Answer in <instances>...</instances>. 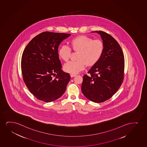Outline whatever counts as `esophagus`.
<instances>
[{"label":"esophagus","mask_w":147,"mask_h":147,"mask_svg":"<svg viewBox=\"0 0 147 147\" xmlns=\"http://www.w3.org/2000/svg\"><path fill=\"white\" fill-rule=\"evenodd\" d=\"M70 76L71 77H75L76 76V74H71Z\"/></svg>","instance_id":"esophagus-1"}]
</instances>
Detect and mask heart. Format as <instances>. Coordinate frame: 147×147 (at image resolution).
<instances>
[{"instance_id": "1", "label": "heart", "mask_w": 147, "mask_h": 147, "mask_svg": "<svg viewBox=\"0 0 147 147\" xmlns=\"http://www.w3.org/2000/svg\"><path fill=\"white\" fill-rule=\"evenodd\" d=\"M70 43L72 49L74 51L78 52L77 57L78 60L66 63L64 69L66 72L73 74L83 70L86 64L88 66L95 65L99 61L104 51V45L101 40H93L86 35H80L73 38ZM71 52L70 47L64 44L59 48L58 55L63 60L67 61Z\"/></svg>"}]
</instances>
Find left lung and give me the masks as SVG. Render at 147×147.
<instances>
[{"mask_svg":"<svg viewBox=\"0 0 147 147\" xmlns=\"http://www.w3.org/2000/svg\"><path fill=\"white\" fill-rule=\"evenodd\" d=\"M99 34L104 45L99 61L83 76L81 90L87 99L101 103L112 97L120 88L124 77L125 60L120 45L111 35L102 31Z\"/></svg>","mask_w":147,"mask_h":147,"instance_id":"1","label":"left lung"}]
</instances>
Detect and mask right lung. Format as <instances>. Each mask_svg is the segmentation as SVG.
Wrapping results in <instances>:
<instances>
[{
  "instance_id": "right-lung-1",
  "label": "right lung",
  "mask_w": 147,
  "mask_h": 147,
  "mask_svg": "<svg viewBox=\"0 0 147 147\" xmlns=\"http://www.w3.org/2000/svg\"><path fill=\"white\" fill-rule=\"evenodd\" d=\"M71 34L45 31L27 44L21 58L23 81L37 99L45 102L57 99L64 93L70 80L63 72L58 49Z\"/></svg>"
}]
</instances>
